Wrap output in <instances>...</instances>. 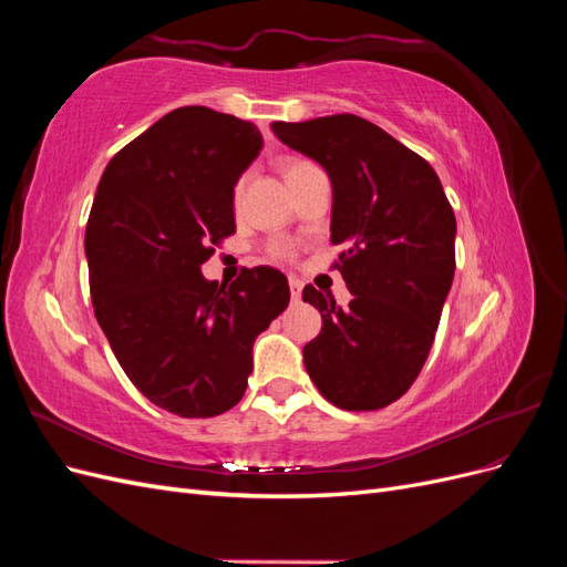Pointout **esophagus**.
Returning <instances> with one entry per match:
<instances>
[{"instance_id":"obj_1","label":"esophagus","mask_w":567,"mask_h":567,"mask_svg":"<svg viewBox=\"0 0 567 567\" xmlns=\"http://www.w3.org/2000/svg\"><path fill=\"white\" fill-rule=\"evenodd\" d=\"M288 286H290V298H293V302H300L302 281H300L298 277H290V279H288Z\"/></svg>"}]
</instances>
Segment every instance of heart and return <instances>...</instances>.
Returning a JSON list of instances; mask_svg holds the SVG:
<instances>
[{"label": "heart", "instance_id": "obj_1", "mask_svg": "<svg viewBox=\"0 0 567 567\" xmlns=\"http://www.w3.org/2000/svg\"><path fill=\"white\" fill-rule=\"evenodd\" d=\"M307 165H312V163H305V161L290 163V165H288V169H286V179H288V177H293L296 173H300V169H302V167H307ZM244 184H246V179H238V182H236V186H234V203L241 200V196H244ZM271 252L277 255V257H288V255H290V248H288V246H284V244H277V246H271Z\"/></svg>", "mask_w": 567, "mask_h": 567}]
</instances>
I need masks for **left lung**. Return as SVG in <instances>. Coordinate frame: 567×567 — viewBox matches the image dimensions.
Wrapping results in <instances>:
<instances>
[{"instance_id": "1", "label": "left lung", "mask_w": 567, "mask_h": 567, "mask_svg": "<svg viewBox=\"0 0 567 567\" xmlns=\"http://www.w3.org/2000/svg\"><path fill=\"white\" fill-rule=\"evenodd\" d=\"M293 151L331 177L333 267L348 307L305 286L321 333L302 350L305 369L331 404L375 411L400 400L433 348L454 279L456 219L435 169L369 120L340 113L271 123Z\"/></svg>"}]
</instances>
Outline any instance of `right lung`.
Segmentation results:
<instances>
[{
	"instance_id": "1",
	"label": "right lung",
	"mask_w": 567,
	"mask_h": 567,
	"mask_svg": "<svg viewBox=\"0 0 567 567\" xmlns=\"http://www.w3.org/2000/svg\"><path fill=\"white\" fill-rule=\"evenodd\" d=\"M260 148L248 120L184 106L120 148L96 186L84 231L94 315L127 379L169 414L238 404L255 338L288 307L279 269L229 286L200 274L236 231L234 186Z\"/></svg>"
}]
</instances>
